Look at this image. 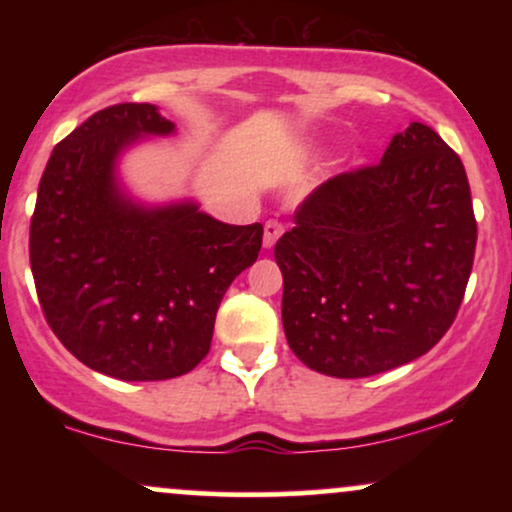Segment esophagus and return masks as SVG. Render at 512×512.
<instances>
[{"mask_svg": "<svg viewBox=\"0 0 512 512\" xmlns=\"http://www.w3.org/2000/svg\"><path fill=\"white\" fill-rule=\"evenodd\" d=\"M281 233H284V223H281V221L269 219L267 223H264V238H262L264 248H267V250L274 248L276 240H279Z\"/></svg>", "mask_w": 512, "mask_h": 512, "instance_id": "1", "label": "esophagus"}]
</instances>
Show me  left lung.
Masks as SVG:
<instances>
[{
  "label": "left lung",
  "mask_w": 512,
  "mask_h": 512,
  "mask_svg": "<svg viewBox=\"0 0 512 512\" xmlns=\"http://www.w3.org/2000/svg\"><path fill=\"white\" fill-rule=\"evenodd\" d=\"M276 240L286 342L308 368L368 378L450 330L477 248L460 156L421 122L378 166L322 182Z\"/></svg>",
  "instance_id": "left-lung-1"
}]
</instances>
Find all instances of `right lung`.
Masks as SVG:
<instances>
[{
  "instance_id": "1",
  "label": "right lung",
  "mask_w": 512,
  "mask_h": 512,
  "mask_svg": "<svg viewBox=\"0 0 512 512\" xmlns=\"http://www.w3.org/2000/svg\"><path fill=\"white\" fill-rule=\"evenodd\" d=\"M175 125L151 103L98 110L52 151L31 219V269L57 339L117 380H168L209 354L216 310L257 260L262 223L231 226L195 202L146 207L117 158Z\"/></svg>"
}]
</instances>
